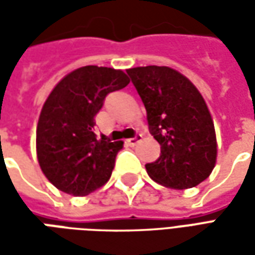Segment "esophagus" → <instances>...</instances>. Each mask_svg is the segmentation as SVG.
I'll use <instances>...</instances> for the list:
<instances>
[{
	"mask_svg": "<svg viewBox=\"0 0 255 255\" xmlns=\"http://www.w3.org/2000/svg\"><path fill=\"white\" fill-rule=\"evenodd\" d=\"M140 139H142V136L140 135H138V136H135V138H131V139H127V144L128 146H136V144L140 142Z\"/></svg>",
	"mask_w": 255,
	"mask_h": 255,
	"instance_id": "34e87169",
	"label": "esophagus"
}]
</instances>
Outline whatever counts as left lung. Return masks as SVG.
<instances>
[{"label":"left lung","mask_w":255,"mask_h":255,"mask_svg":"<svg viewBox=\"0 0 255 255\" xmlns=\"http://www.w3.org/2000/svg\"><path fill=\"white\" fill-rule=\"evenodd\" d=\"M127 73L146 108L150 132L161 146L158 160L146 164L149 176L175 190L198 186L217 160L213 119L201 93L169 67L129 68Z\"/></svg>","instance_id":"obj_1"}]
</instances>
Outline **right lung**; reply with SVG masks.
Masks as SVG:
<instances>
[{
	"mask_svg": "<svg viewBox=\"0 0 255 255\" xmlns=\"http://www.w3.org/2000/svg\"><path fill=\"white\" fill-rule=\"evenodd\" d=\"M128 83L122 69L86 65L64 76L49 94L36 127V157L60 191L84 197L111 179L123 142L97 139L94 117L106 95Z\"/></svg>",
	"mask_w": 255,
	"mask_h": 255,
	"instance_id": "obj_1",
	"label": "right lung"
}]
</instances>
